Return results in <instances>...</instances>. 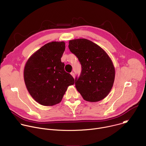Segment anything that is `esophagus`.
I'll return each instance as SVG.
<instances>
[{
  "mask_svg": "<svg viewBox=\"0 0 146 146\" xmlns=\"http://www.w3.org/2000/svg\"><path fill=\"white\" fill-rule=\"evenodd\" d=\"M70 74H71V75H72V76H73V77H74V76H75V75H74V73H73V72H72V73H70Z\"/></svg>",
  "mask_w": 146,
  "mask_h": 146,
  "instance_id": "obj_1",
  "label": "esophagus"
}]
</instances>
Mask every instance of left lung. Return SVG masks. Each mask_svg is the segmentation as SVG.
<instances>
[{
	"instance_id": "1",
	"label": "left lung",
	"mask_w": 146,
	"mask_h": 146,
	"mask_svg": "<svg viewBox=\"0 0 146 146\" xmlns=\"http://www.w3.org/2000/svg\"><path fill=\"white\" fill-rule=\"evenodd\" d=\"M69 48L81 65L75 86L83 99L95 102L105 98L111 91L115 77L112 61L100 47L86 38L69 41Z\"/></svg>"
}]
</instances>
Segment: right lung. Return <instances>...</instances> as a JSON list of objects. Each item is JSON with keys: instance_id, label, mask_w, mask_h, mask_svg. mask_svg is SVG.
Instances as JSON below:
<instances>
[{"instance_id": "add662e5", "label": "right lung", "mask_w": 146, "mask_h": 146, "mask_svg": "<svg viewBox=\"0 0 146 146\" xmlns=\"http://www.w3.org/2000/svg\"><path fill=\"white\" fill-rule=\"evenodd\" d=\"M65 50L64 41L48 43L34 53L25 65V85L32 98L41 105L59 103L68 87L74 84V78L65 71V64L61 62Z\"/></svg>"}]
</instances>
